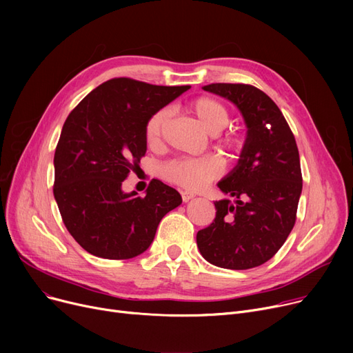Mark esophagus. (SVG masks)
I'll return each mask as SVG.
<instances>
[{
    "label": "esophagus",
    "instance_id": "34e87169",
    "mask_svg": "<svg viewBox=\"0 0 353 353\" xmlns=\"http://www.w3.org/2000/svg\"><path fill=\"white\" fill-rule=\"evenodd\" d=\"M194 197V194L193 193H189V192H181V199H183V201H189V200H192Z\"/></svg>",
    "mask_w": 353,
    "mask_h": 353
}]
</instances>
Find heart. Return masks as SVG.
Returning a JSON list of instances; mask_svg holds the SVG:
<instances>
[{"mask_svg": "<svg viewBox=\"0 0 353 353\" xmlns=\"http://www.w3.org/2000/svg\"><path fill=\"white\" fill-rule=\"evenodd\" d=\"M188 110L199 120V123L209 133L216 134L223 130L229 121L228 108L219 100L212 97H199L188 104ZM169 111L165 108L157 110L144 125V140L148 147H157L161 141L163 128L165 125ZM220 147L234 152L240 147L237 137L221 140ZM165 180L188 190H200L223 173V163L213 154L201 157H181L165 163L161 169Z\"/></svg>", "mask_w": 353, "mask_h": 353, "instance_id": "heart-1", "label": "heart"}]
</instances>
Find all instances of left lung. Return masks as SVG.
I'll list each match as a JSON object with an SVG mask.
<instances>
[{
	"mask_svg": "<svg viewBox=\"0 0 353 353\" xmlns=\"http://www.w3.org/2000/svg\"><path fill=\"white\" fill-rule=\"evenodd\" d=\"M203 90L240 110L248 136L236 167L217 183L234 201H214L216 217L197 232V248L214 266L252 269L272 259L294 226L302 193L299 150L282 111L262 90L229 83Z\"/></svg>",
	"mask_w": 353,
	"mask_h": 353,
	"instance_id": "obj_1",
	"label": "left lung"
}]
</instances>
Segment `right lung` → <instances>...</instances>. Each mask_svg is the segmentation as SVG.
Here are the masks:
<instances>
[{
    "instance_id": "1",
    "label": "right lung",
    "mask_w": 353,
    "mask_h": 353,
    "mask_svg": "<svg viewBox=\"0 0 353 353\" xmlns=\"http://www.w3.org/2000/svg\"><path fill=\"white\" fill-rule=\"evenodd\" d=\"M190 85L111 79L68 114L54 154V197L63 221L88 253L123 261L148 249L160 220L181 205L173 188L153 179L144 197L121 184L145 154L144 125Z\"/></svg>"
}]
</instances>
